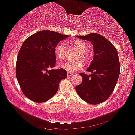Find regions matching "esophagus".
I'll return each instance as SVG.
<instances>
[{"label":"esophagus","instance_id":"1","mask_svg":"<svg viewBox=\"0 0 135 135\" xmlns=\"http://www.w3.org/2000/svg\"><path fill=\"white\" fill-rule=\"evenodd\" d=\"M72 75H73V74L71 73V72H67V76L68 77H71Z\"/></svg>","mask_w":135,"mask_h":135}]
</instances>
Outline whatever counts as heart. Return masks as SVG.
I'll use <instances>...</instances> for the list:
<instances>
[{
	"label": "heart",
	"instance_id": "1",
	"mask_svg": "<svg viewBox=\"0 0 135 135\" xmlns=\"http://www.w3.org/2000/svg\"><path fill=\"white\" fill-rule=\"evenodd\" d=\"M72 45L75 49L80 52L78 58H81L84 63H88L90 61V56L88 55V45L83 41L77 40L72 43ZM66 46L63 42H61L56 45L55 48V54L59 60H64L66 55ZM61 69L68 72H75L81 70L83 66V63L81 60L68 61L61 63L60 65Z\"/></svg>",
	"mask_w": 135,
	"mask_h": 135
}]
</instances>
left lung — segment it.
Returning <instances> with one entry per match:
<instances>
[{
  "label": "left lung",
  "instance_id": "obj_1",
  "mask_svg": "<svg viewBox=\"0 0 135 135\" xmlns=\"http://www.w3.org/2000/svg\"><path fill=\"white\" fill-rule=\"evenodd\" d=\"M91 41L94 46V56L86 71L91 75L81 73L83 81L75 86L77 93L83 100L91 104L105 101L113 92L120 74L118 52L113 44L99 34L76 36Z\"/></svg>",
  "mask_w": 135,
  "mask_h": 135
}]
</instances>
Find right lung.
Masks as SVG:
<instances>
[{
  "label": "right lung",
  "mask_w": 135,
  "mask_h": 135,
  "mask_svg": "<svg viewBox=\"0 0 135 135\" xmlns=\"http://www.w3.org/2000/svg\"><path fill=\"white\" fill-rule=\"evenodd\" d=\"M69 36L52 31H41L23 41L18 54L16 76L23 94L36 103H44L56 94L67 72L53 69L55 48Z\"/></svg>",
  "instance_id": "right-lung-1"
}]
</instances>
